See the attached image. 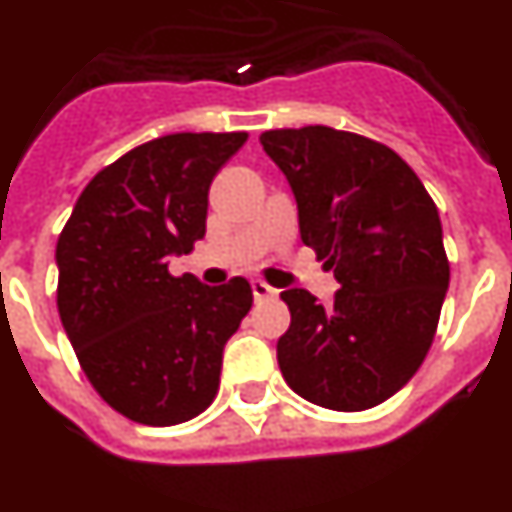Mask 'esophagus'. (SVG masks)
<instances>
[{"label":"esophagus","mask_w":512,"mask_h":512,"mask_svg":"<svg viewBox=\"0 0 512 512\" xmlns=\"http://www.w3.org/2000/svg\"><path fill=\"white\" fill-rule=\"evenodd\" d=\"M252 294H255V299L260 302V299H273V296H278V291L273 289V286H268L265 281H260V278H255V281H252Z\"/></svg>","instance_id":"esophagus-1"}]
</instances>
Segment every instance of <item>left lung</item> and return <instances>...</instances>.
Instances as JSON below:
<instances>
[{
	"mask_svg": "<svg viewBox=\"0 0 512 512\" xmlns=\"http://www.w3.org/2000/svg\"><path fill=\"white\" fill-rule=\"evenodd\" d=\"M260 143L289 179L302 242L341 283L333 304L281 294L283 380L322 409H372L416 375L435 338L450 283L435 200L395 150L354 132L315 124Z\"/></svg>",
	"mask_w": 512,
	"mask_h": 512,
	"instance_id": "obj_1",
	"label": "left lung"
}]
</instances>
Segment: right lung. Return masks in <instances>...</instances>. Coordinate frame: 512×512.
<instances>
[{"label":"right lung","instance_id":"add662e5","mask_svg":"<svg viewBox=\"0 0 512 512\" xmlns=\"http://www.w3.org/2000/svg\"><path fill=\"white\" fill-rule=\"evenodd\" d=\"M247 132H176L98 171L57 242V307L103 401L148 427L195 419L218 393L223 346L252 307L242 276L205 286L169 255L205 236L213 176Z\"/></svg>","mask_w":512,"mask_h":512}]
</instances>
